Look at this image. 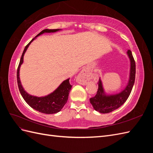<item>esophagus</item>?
Listing matches in <instances>:
<instances>
[{"label":"esophagus","mask_w":153,"mask_h":153,"mask_svg":"<svg viewBox=\"0 0 153 153\" xmlns=\"http://www.w3.org/2000/svg\"><path fill=\"white\" fill-rule=\"evenodd\" d=\"M90 74L91 72L89 68H84V69H82L77 76L78 82H79L80 84L85 85L87 83V78L90 76Z\"/></svg>","instance_id":"esophagus-1"}]
</instances>
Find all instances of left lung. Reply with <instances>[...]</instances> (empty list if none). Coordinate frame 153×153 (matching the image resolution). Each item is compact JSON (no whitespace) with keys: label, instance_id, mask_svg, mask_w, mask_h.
<instances>
[{"label":"left lung","instance_id":"obj_1","mask_svg":"<svg viewBox=\"0 0 153 153\" xmlns=\"http://www.w3.org/2000/svg\"><path fill=\"white\" fill-rule=\"evenodd\" d=\"M127 54L130 61V69L129 80L124 89L117 94H106L104 90L102 82L100 78L97 93L95 96L90 98V103L93 106V108L100 113L107 114L117 109L126 102L131 93L135 79V62L130 50L127 51Z\"/></svg>","mask_w":153,"mask_h":153}]
</instances>
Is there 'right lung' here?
<instances>
[{
    "instance_id": "right-lung-1",
    "label": "right lung",
    "mask_w": 153,
    "mask_h": 153,
    "mask_svg": "<svg viewBox=\"0 0 153 153\" xmlns=\"http://www.w3.org/2000/svg\"><path fill=\"white\" fill-rule=\"evenodd\" d=\"M59 30H61V29H45L37 35L34 38L32 39L25 47L20 59L19 66H18L17 69L18 85L23 98L32 108L38 111L39 112L47 114H52L60 112L63 108L64 105L66 103L69 91H70L72 87L71 85L69 84V78L63 81L52 93L48 94L47 96L38 97L28 94L24 90L20 79V69L21 65L23 64V62H24V56L25 52L30 43L37 37L44 33H50V32H55Z\"/></svg>"
}]
</instances>
